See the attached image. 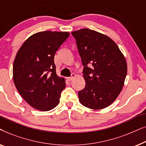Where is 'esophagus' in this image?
Here are the masks:
<instances>
[{
	"instance_id": "obj_1",
	"label": "esophagus",
	"mask_w": 146,
	"mask_h": 146,
	"mask_svg": "<svg viewBox=\"0 0 146 146\" xmlns=\"http://www.w3.org/2000/svg\"><path fill=\"white\" fill-rule=\"evenodd\" d=\"M75 76H76V74H75L73 73V74H72V75H71L70 77H67V78H66V80H67L68 81L70 82V81L72 80Z\"/></svg>"
}]
</instances>
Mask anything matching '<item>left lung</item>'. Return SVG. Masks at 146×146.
Here are the masks:
<instances>
[{"label": "left lung", "mask_w": 146, "mask_h": 146, "mask_svg": "<svg viewBox=\"0 0 146 146\" xmlns=\"http://www.w3.org/2000/svg\"><path fill=\"white\" fill-rule=\"evenodd\" d=\"M84 66L85 88L80 102L92 110L105 108L121 92L127 74L124 56L108 36L88 29L72 32Z\"/></svg>", "instance_id": "1"}]
</instances>
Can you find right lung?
Segmentation results:
<instances>
[{
	"instance_id": "1",
	"label": "right lung",
	"mask_w": 146,
	"mask_h": 146,
	"mask_svg": "<svg viewBox=\"0 0 146 146\" xmlns=\"http://www.w3.org/2000/svg\"><path fill=\"white\" fill-rule=\"evenodd\" d=\"M69 36L68 32H39L28 38L17 52L14 83L23 99L38 110H51L60 102L66 83L56 74L54 58Z\"/></svg>"
}]
</instances>
